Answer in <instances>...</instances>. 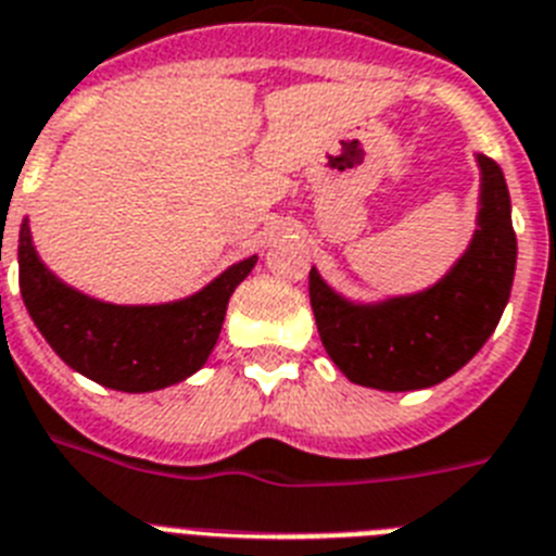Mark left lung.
Listing matches in <instances>:
<instances>
[{
    "label": "left lung",
    "instance_id": "left-lung-1",
    "mask_svg": "<svg viewBox=\"0 0 556 556\" xmlns=\"http://www.w3.org/2000/svg\"><path fill=\"white\" fill-rule=\"evenodd\" d=\"M480 214L471 245L426 291L382 302H351L317 268L308 293L319 340L351 382L380 391H417L448 380L485 345L517 268L511 197L500 165L477 153Z\"/></svg>",
    "mask_w": 556,
    "mask_h": 556
}]
</instances>
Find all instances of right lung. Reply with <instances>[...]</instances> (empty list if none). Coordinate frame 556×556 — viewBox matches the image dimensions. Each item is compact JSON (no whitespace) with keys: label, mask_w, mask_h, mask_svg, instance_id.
I'll list each match as a JSON object with an SVG mask.
<instances>
[{"label":"right lung","mask_w":556,"mask_h":556,"mask_svg":"<svg viewBox=\"0 0 556 556\" xmlns=\"http://www.w3.org/2000/svg\"><path fill=\"white\" fill-rule=\"evenodd\" d=\"M254 265L256 256H248L185 300L114 305L65 286L36 254L28 219L20 228V288L34 325L74 371L128 394L160 391L200 371L233 288Z\"/></svg>","instance_id":"obj_1"}]
</instances>
